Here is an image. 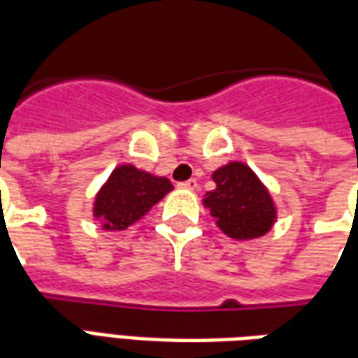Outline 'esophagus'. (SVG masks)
Returning a JSON list of instances; mask_svg holds the SVG:
<instances>
[{
  "mask_svg": "<svg viewBox=\"0 0 358 358\" xmlns=\"http://www.w3.org/2000/svg\"><path fill=\"white\" fill-rule=\"evenodd\" d=\"M180 187H184V189H192V192H196L197 187V180L196 178H189V180H186V182H180L178 184Z\"/></svg>",
  "mask_w": 358,
  "mask_h": 358,
  "instance_id": "obj_1",
  "label": "esophagus"
}]
</instances>
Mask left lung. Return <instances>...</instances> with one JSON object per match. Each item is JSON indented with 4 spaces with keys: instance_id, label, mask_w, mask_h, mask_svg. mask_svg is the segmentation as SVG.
Instances as JSON below:
<instances>
[{
    "instance_id": "1",
    "label": "left lung",
    "mask_w": 358,
    "mask_h": 358,
    "mask_svg": "<svg viewBox=\"0 0 358 358\" xmlns=\"http://www.w3.org/2000/svg\"><path fill=\"white\" fill-rule=\"evenodd\" d=\"M217 184L205 194V207L211 209L224 234L236 240L264 236L275 222V205L266 186L244 162H229L213 172Z\"/></svg>"
}]
</instances>
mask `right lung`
I'll use <instances>...</instances> for the list:
<instances>
[{"mask_svg":"<svg viewBox=\"0 0 358 358\" xmlns=\"http://www.w3.org/2000/svg\"><path fill=\"white\" fill-rule=\"evenodd\" d=\"M171 189L169 178H159L137 171L131 164H122L96 194L94 217L101 219L106 231H124L139 221Z\"/></svg>","mask_w":358,"mask_h":358,"instance_id":"add662e5","label":"right lung"}]
</instances>
